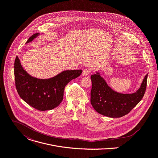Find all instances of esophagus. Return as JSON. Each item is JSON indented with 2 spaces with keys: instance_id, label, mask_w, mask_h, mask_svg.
<instances>
[{
  "instance_id": "1",
  "label": "esophagus",
  "mask_w": 158,
  "mask_h": 158,
  "mask_svg": "<svg viewBox=\"0 0 158 158\" xmlns=\"http://www.w3.org/2000/svg\"><path fill=\"white\" fill-rule=\"evenodd\" d=\"M91 71V69L90 68H85L84 69L83 72H82V75L83 76H88L90 74Z\"/></svg>"
}]
</instances>
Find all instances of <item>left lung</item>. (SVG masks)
Returning a JSON list of instances; mask_svg holds the SVG:
<instances>
[{
	"mask_svg": "<svg viewBox=\"0 0 158 158\" xmlns=\"http://www.w3.org/2000/svg\"><path fill=\"white\" fill-rule=\"evenodd\" d=\"M91 103L94 110L104 116L120 118L130 112L142 99L146 86L148 74L140 88L132 94H122L111 89L99 74L91 76Z\"/></svg>",
	"mask_w": 158,
	"mask_h": 158,
	"instance_id": "8db88e82",
	"label": "left lung"
}]
</instances>
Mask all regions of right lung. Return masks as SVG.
Instances as JSON below:
<instances>
[{
  "label": "right lung",
  "mask_w": 158,
  "mask_h": 158,
  "mask_svg": "<svg viewBox=\"0 0 158 158\" xmlns=\"http://www.w3.org/2000/svg\"><path fill=\"white\" fill-rule=\"evenodd\" d=\"M38 33L33 35L26 43L31 41ZM82 70H65L48 79H40L31 77L23 69L16 56L14 62V78L19 96L33 108L45 111L58 106L63 100L65 85L79 77Z\"/></svg>",
  "instance_id": "add662e5"
}]
</instances>
